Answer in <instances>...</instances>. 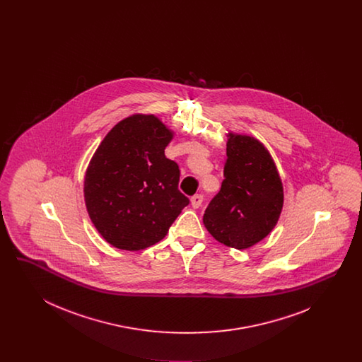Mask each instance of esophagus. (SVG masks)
<instances>
[{
    "mask_svg": "<svg viewBox=\"0 0 362 362\" xmlns=\"http://www.w3.org/2000/svg\"><path fill=\"white\" fill-rule=\"evenodd\" d=\"M202 201H204V197L201 194H195L194 197H191V205L195 209H198L202 205Z\"/></svg>",
    "mask_w": 362,
    "mask_h": 362,
    "instance_id": "1",
    "label": "esophagus"
}]
</instances>
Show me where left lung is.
Returning a JSON list of instances; mask_svg holds the SVG:
<instances>
[{"mask_svg":"<svg viewBox=\"0 0 362 362\" xmlns=\"http://www.w3.org/2000/svg\"><path fill=\"white\" fill-rule=\"evenodd\" d=\"M226 137L224 180L205 210L204 224L221 244L247 250L274 229L284 206V186L258 138L233 132Z\"/></svg>","mask_w":362,"mask_h":362,"instance_id":"left-lung-1","label":"left lung"}]
</instances>
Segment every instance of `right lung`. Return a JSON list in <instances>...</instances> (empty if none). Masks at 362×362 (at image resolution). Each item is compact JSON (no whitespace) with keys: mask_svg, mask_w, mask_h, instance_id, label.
<instances>
[{"mask_svg":"<svg viewBox=\"0 0 362 362\" xmlns=\"http://www.w3.org/2000/svg\"><path fill=\"white\" fill-rule=\"evenodd\" d=\"M173 130L153 114L118 122L92 156L84 179L88 216L111 245L139 251L163 240L189 205L177 164L164 155Z\"/></svg>","mask_w":362,"mask_h":362,"instance_id":"add662e5","label":"right lung"}]
</instances>
